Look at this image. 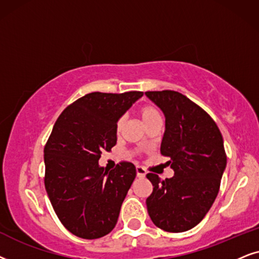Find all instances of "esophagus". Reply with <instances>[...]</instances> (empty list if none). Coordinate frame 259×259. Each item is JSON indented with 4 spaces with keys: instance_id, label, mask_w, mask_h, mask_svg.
I'll return each mask as SVG.
<instances>
[{
    "instance_id": "1",
    "label": "esophagus",
    "mask_w": 259,
    "mask_h": 259,
    "mask_svg": "<svg viewBox=\"0 0 259 259\" xmlns=\"http://www.w3.org/2000/svg\"><path fill=\"white\" fill-rule=\"evenodd\" d=\"M136 174H137V178H144V177H146L147 171L143 167H140V165H137V167H136Z\"/></svg>"
}]
</instances>
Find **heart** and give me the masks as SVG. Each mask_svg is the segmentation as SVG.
<instances>
[{
	"label": "heart",
	"instance_id": "1",
	"mask_svg": "<svg viewBox=\"0 0 259 259\" xmlns=\"http://www.w3.org/2000/svg\"><path fill=\"white\" fill-rule=\"evenodd\" d=\"M140 116H141V118H142L144 124H148L154 119L161 118L158 110L155 108V106L150 105V104H144V105L141 106V108H140ZM124 122H125L124 117H119V118L117 119V122H116L117 133H120V130L123 129Z\"/></svg>",
	"mask_w": 259,
	"mask_h": 259
}]
</instances>
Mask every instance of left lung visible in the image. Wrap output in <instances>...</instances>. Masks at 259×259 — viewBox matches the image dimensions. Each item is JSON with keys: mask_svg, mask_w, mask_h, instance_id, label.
I'll use <instances>...</instances> for the list:
<instances>
[{"mask_svg": "<svg viewBox=\"0 0 259 259\" xmlns=\"http://www.w3.org/2000/svg\"><path fill=\"white\" fill-rule=\"evenodd\" d=\"M162 110L165 130L161 154L174 177L148 173L153 193L146 200L150 219L167 232H185L204 219L218 195L226 154L218 125L204 109L180 92L148 91Z\"/></svg>", "mask_w": 259, "mask_h": 259, "instance_id": "8db88e82", "label": "left lung"}]
</instances>
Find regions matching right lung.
Returning a JSON list of instances; mask_svg holds the SVG:
<instances>
[{"label":"right lung","mask_w":259,"mask_h":259,"mask_svg":"<svg viewBox=\"0 0 259 259\" xmlns=\"http://www.w3.org/2000/svg\"><path fill=\"white\" fill-rule=\"evenodd\" d=\"M142 96L92 92L54 124L44 149L45 187L55 214L74 236L97 239L116 226L136 168L123 161L109 171L98 161L117 142V119Z\"/></svg>","instance_id":"1"}]
</instances>
